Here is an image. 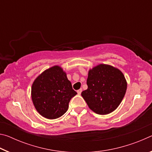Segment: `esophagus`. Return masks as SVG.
Returning a JSON list of instances; mask_svg holds the SVG:
<instances>
[{"label": "esophagus", "mask_w": 152, "mask_h": 152, "mask_svg": "<svg viewBox=\"0 0 152 152\" xmlns=\"http://www.w3.org/2000/svg\"><path fill=\"white\" fill-rule=\"evenodd\" d=\"M82 91V88H80V89H79V90H78V91H77V92H78V94H80Z\"/></svg>", "instance_id": "1"}]
</instances>
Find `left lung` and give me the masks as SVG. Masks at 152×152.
Instances as JSON below:
<instances>
[{"label":"left lung","mask_w":152,"mask_h":152,"mask_svg":"<svg viewBox=\"0 0 152 152\" xmlns=\"http://www.w3.org/2000/svg\"><path fill=\"white\" fill-rule=\"evenodd\" d=\"M88 88L81 95L88 107L99 115H107L119 107L127 90V81L119 69L99 64L88 72Z\"/></svg>","instance_id":"8db88e82"}]
</instances>
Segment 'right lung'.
<instances>
[{
  "mask_svg": "<svg viewBox=\"0 0 152 152\" xmlns=\"http://www.w3.org/2000/svg\"><path fill=\"white\" fill-rule=\"evenodd\" d=\"M77 94L67 78L66 73L58 66L42 72L33 82L31 99L36 110L43 117L55 119L68 110L71 99Z\"/></svg>",
  "mask_w": 152,
  "mask_h": 152,
  "instance_id": "obj_1",
  "label": "right lung"
}]
</instances>
